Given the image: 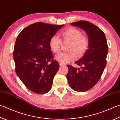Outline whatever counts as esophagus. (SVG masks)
Masks as SVG:
<instances>
[{
  "mask_svg": "<svg viewBox=\"0 0 120 120\" xmlns=\"http://www.w3.org/2000/svg\"><path fill=\"white\" fill-rule=\"evenodd\" d=\"M59 65H60V66H64V64H62V63H61V62H59Z\"/></svg>",
  "mask_w": 120,
  "mask_h": 120,
  "instance_id": "esophagus-1",
  "label": "esophagus"
}]
</instances>
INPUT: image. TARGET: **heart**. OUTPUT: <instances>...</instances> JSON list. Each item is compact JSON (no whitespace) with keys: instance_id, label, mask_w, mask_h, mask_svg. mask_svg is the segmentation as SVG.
I'll list each match as a JSON object with an SVG mask.
<instances>
[{"instance_id":"b5f03b06","label":"heart","mask_w":120,"mask_h":120,"mask_svg":"<svg viewBox=\"0 0 120 120\" xmlns=\"http://www.w3.org/2000/svg\"><path fill=\"white\" fill-rule=\"evenodd\" d=\"M64 41H71L69 47L70 51L63 52L56 56V59L63 64H67L75 60L77 53L81 56L88 48L89 40L86 36L82 35V32L77 28L71 27L64 30L61 33ZM62 40L58 36H52L49 40V46L54 53H58L61 50Z\"/></svg>"}]
</instances>
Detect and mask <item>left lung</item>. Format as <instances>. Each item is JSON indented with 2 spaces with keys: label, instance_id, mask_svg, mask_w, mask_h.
I'll list each match as a JSON object with an SVG mask.
<instances>
[{
  "label": "left lung",
  "instance_id": "obj_1",
  "mask_svg": "<svg viewBox=\"0 0 120 120\" xmlns=\"http://www.w3.org/2000/svg\"><path fill=\"white\" fill-rule=\"evenodd\" d=\"M71 25L81 28L86 32L89 45L82 58L75 62L81 66V69L68 65L67 78L73 90L85 92L97 83L103 72L108 53L107 41L104 32L89 21H78L71 23Z\"/></svg>",
  "mask_w": 120,
  "mask_h": 120
}]
</instances>
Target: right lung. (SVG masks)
<instances>
[{
    "instance_id": "right-lung-1",
    "label": "right lung",
    "mask_w": 120,
    "mask_h": 120,
    "mask_svg": "<svg viewBox=\"0 0 120 120\" xmlns=\"http://www.w3.org/2000/svg\"><path fill=\"white\" fill-rule=\"evenodd\" d=\"M64 26L36 22L25 28L17 37L14 50L15 71L32 92L45 94L51 90L59 64L53 60L49 40Z\"/></svg>"
}]
</instances>
